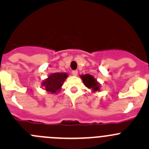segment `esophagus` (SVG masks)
Instances as JSON below:
<instances>
[{
    "label": "esophagus",
    "instance_id": "34e87169",
    "mask_svg": "<svg viewBox=\"0 0 149 149\" xmlns=\"http://www.w3.org/2000/svg\"><path fill=\"white\" fill-rule=\"evenodd\" d=\"M72 74L73 75V76H77L78 75V70H73V71H72Z\"/></svg>",
    "mask_w": 149,
    "mask_h": 149
}]
</instances>
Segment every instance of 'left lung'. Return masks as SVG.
<instances>
[{"mask_svg": "<svg viewBox=\"0 0 149 149\" xmlns=\"http://www.w3.org/2000/svg\"><path fill=\"white\" fill-rule=\"evenodd\" d=\"M83 80L84 85L88 88H91L93 91H98L100 90V85L92 76L89 74L82 75L81 76Z\"/></svg>", "mask_w": 149, "mask_h": 149, "instance_id": "8db88e82", "label": "left lung"}]
</instances>
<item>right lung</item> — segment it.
<instances>
[{
  "instance_id": "right-lung-1",
  "label": "right lung",
  "mask_w": 149,
  "mask_h": 149,
  "mask_svg": "<svg viewBox=\"0 0 149 149\" xmlns=\"http://www.w3.org/2000/svg\"><path fill=\"white\" fill-rule=\"evenodd\" d=\"M68 76V75L65 73H52L48 76L47 79L43 81L42 85L45 87L47 91L55 94L61 89V87Z\"/></svg>"
}]
</instances>
